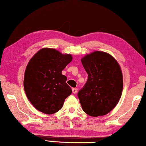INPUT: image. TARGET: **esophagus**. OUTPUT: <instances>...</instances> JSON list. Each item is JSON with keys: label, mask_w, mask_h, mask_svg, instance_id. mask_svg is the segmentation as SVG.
<instances>
[{"label": "esophagus", "mask_w": 146, "mask_h": 146, "mask_svg": "<svg viewBox=\"0 0 146 146\" xmlns=\"http://www.w3.org/2000/svg\"><path fill=\"white\" fill-rule=\"evenodd\" d=\"M77 92H78V89L76 88H72V92L74 94H76Z\"/></svg>", "instance_id": "obj_1"}]
</instances>
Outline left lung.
Segmentation results:
<instances>
[{
    "label": "left lung",
    "mask_w": 146,
    "mask_h": 146,
    "mask_svg": "<svg viewBox=\"0 0 146 146\" xmlns=\"http://www.w3.org/2000/svg\"><path fill=\"white\" fill-rule=\"evenodd\" d=\"M88 75L78 93L82 108L93 117L104 115L114 108L123 90V76L119 64L108 53L94 51L81 59Z\"/></svg>",
    "instance_id": "left-lung-1"
}]
</instances>
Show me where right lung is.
Instances as JSON below:
<instances>
[{"label": "right lung", "mask_w": 146, "mask_h": 146, "mask_svg": "<svg viewBox=\"0 0 146 146\" xmlns=\"http://www.w3.org/2000/svg\"><path fill=\"white\" fill-rule=\"evenodd\" d=\"M72 60L68 54L54 48L40 49L30 60L25 72L26 95L38 110L52 114L63 106L65 99L72 94L67 78L62 71Z\"/></svg>", "instance_id": "1"}]
</instances>
